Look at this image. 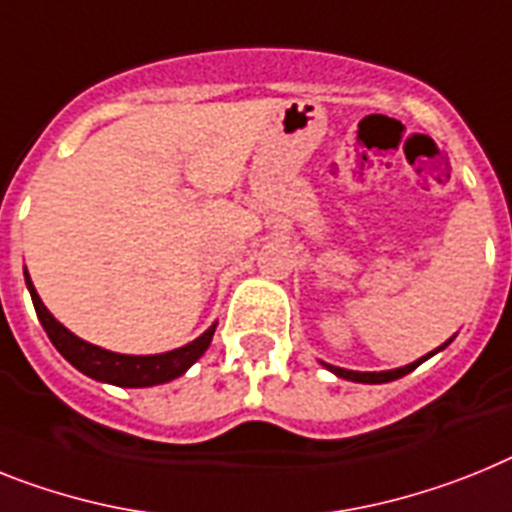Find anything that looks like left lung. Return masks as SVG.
Masks as SVG:
<instances>
[{
	"label": "left lung",
	"instance_id": "8db88e82",
	"mask_svg": "<svg viewBox=\"0 0 512 512\" xmlns=\"http://www.w3.org/2000/svg\"><path fill=\"white\" fill-rule=\"evenodd\" d=\"M448 342H451V339H448ZM448 342H445V344H448ZM445 344H443V347H445ZM443 347H438V349H443ZM438 349H435V352H438ZM435 352H430V355H435ZM430 355H427V357H430ZM427 357H422V360L412 362V365H406V368H399V370H383V373H357V370L334 368V365H326V368H329L331 373L339 375V378H344V381H355V383H388V381H396V378H401V375L412 373V370L417 368V365H422V362H425Z\"/></svg>",
	"mask_w": 512,
	"mask_h": 512
}]
</instances>
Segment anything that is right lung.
<instances>
[{
    "mask_svg": "<svg viewBox=\"0 0 512 512\" xmlns=\"http://www.w3.org/2000/svg\"><path fill=\"white\" fill-rule=\"evenodd\" d=\"M25 282H28L33 305H36L38 321H41V326L46 329L51 344L64 355V360L72 362L80 373L90 375L95 381L113 383V386L124 388H144L157 386V383H168L173 381V378H178V375L186 373V370L207 352L209 342H212L214 326L204 331L199 339L186 344V347L165 352V355H116V352H108V349H100L95 347V344L82 342L80 336H74L72 331L64 329V326L48 313L46 305L41 303L36 287L30 282L28 272H25Z\"/></svg>",
    "mask_w": 512,
    "mask_h": 512,
    "instance_id": "add662e5",
    "label": "right lung"
}]
</instances>
